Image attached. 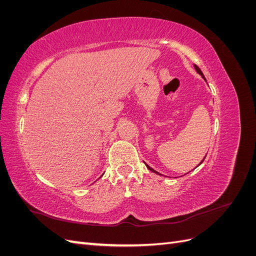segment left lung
Returning a JSON list of instances; mask_svg holds the SVG:
<instances>
[{"instance_id": "obj_1", "label": "left lung", "mask_w": 256, "mask_h": 256, "mask_svg": "<svg viewBox=\"0 0 256 256\" xmlns=\"http://www.w3.org/2000/svg\"><path fill=\"white\" fill-rule=\"evenodd\" d=\"M194 68H196V72H198V74H200V76H203V79H204V80L206 81V79H205V76H203V72H202V70H200V69L198 68V66L194 65ZM205 157H206V156H205ZM204 159H205V158H204ZM204 159H203V161H204ZM203 161H202V162H203ZM202 162H200V164H202ZM200 164H198V166H200ZM146 166H147V168H148V170H150V171H152V172H154V173H156V174H159L158 172H156V171H154V170H152V168L150 166H147V164H146Z\"/></svg>"}]
</instances>
